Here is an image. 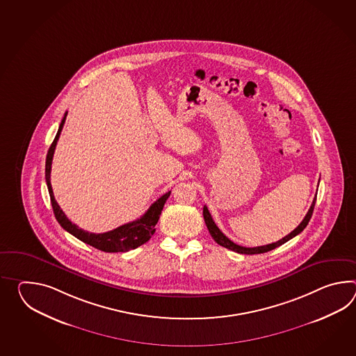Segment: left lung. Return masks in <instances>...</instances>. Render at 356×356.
<instances>
[{"label": "left lung", "mask_w": 356, "mask_h": 356, "mask_svg": "<svg viewBox=\"0 0 356 356\" xmlns=\"http://www.w3.org/2000/svg\"><path fill=\"white\" fill-rule=\"evenodd\" d=\"M316 200V197H314V200H313V203H312V206L309 208L308 213H307V216L304 217V220L301 221L300 225H299L296 229H293V232H290L289 235H286V236L282 237L281 240H278L276 243H272V244H268V245L255 246V248H245V246L237 245V244H235L234 241H231L229 237L226 236V235H223L221 229H218V227H217V225L214 223L213 218H212V216L209 213V211H208V208H207L206 206L203 208V217H204V221H206L207 229H208L209 234H211V236L213 237L214 241H216L218 245L223 246V248L229 249V250H232V252H236V253L238 254L267 253L269 250L276 249L277 246L282 245L284 243H287L289 240H291L293 237L296 236V235H299L301 231L307 227V225H308L309 221H310V218H312L313 211H314Z\"/></svg>", "instance_id": "8db88e82"}]
</instances>
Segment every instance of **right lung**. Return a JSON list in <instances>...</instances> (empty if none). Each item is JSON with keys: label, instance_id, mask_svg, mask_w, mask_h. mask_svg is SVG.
<instances>
[{"label": "right lung", "instance_id": "right-lung-1", "mask_svg": "<svg viewBox=\"0 0 356 356\" xmlns=\"http://www.w3.org/2000/svg\"><path fill=\"white\" fill-rule=\"evenodd\" d=\"M66 116H67V112L65 113L63 121L58 127V131H57L55 139H54V142L48 149L47 159H46V182H47L48 193H49V197H51V203H52L56 220L61 225L63 229H66L69 234H72L76 238H79L80 241L86 243L88 245L93 246L98 250L106 252V253L129 252L131 249L143 245L156 232V225L159 222L161 212H162L163 206H165L167 199L170 197L171 191H168L165 195H162L159 199H157L149 207V209L143 214L140 218H138L136 221L129 222V223L120 226L118 229H112L108 232H103V234H92V232L79 229L75 223H72L66 217V214L63 213V209L57 204L55 195H54V190L51 186V165H52V159H54V153H55L56 144H57V140H58L60 134L63 131Z\"/></svg>", "mask_w": 356, "mask_h": 356}]
</instances>
